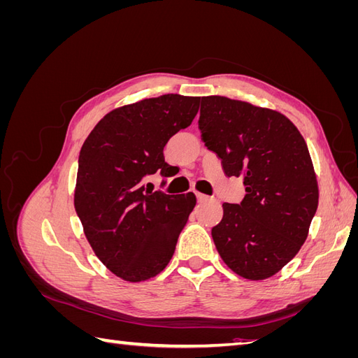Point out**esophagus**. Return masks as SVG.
Listing matches in <instances>:
<instances>
[{"instance_id":"34e87169","label":"esophagus","mask_w":358,"mask_h":358,"mask_svg":"<svg viewBox=\"0 0 358 358\" xmlns=\"http://www.w3.org/2000/svg\"><path fill=\"white\" fill-rule=\"evenodd\" d=\"M196 197H197V200L201 203V201H206V200H209V197L208 196H204V194H200V192H196Z\"/></svg>"}]
</instances>
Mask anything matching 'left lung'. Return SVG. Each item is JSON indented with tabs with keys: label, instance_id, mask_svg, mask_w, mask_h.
Listing matches in <instances>:
<instances>
[{
	"label": "left lung",
	"instance_id": "left-lung-1",
	"mask_svg": "<svg viewBox=\"0 0 358 358\" xmlns=\"http://www.w3.org/2000/svg\"><path fill=\"white\" fill-rule=\"evenodd\" d=\"M199 129L225 176L243 179L239 204L224 203L212 229L234 273L273 276L305 243L318 208V183L305 138L288 117L227 96H201Z\"/></svg>",
	"mask_w": 358,
	"mask_h": 358
}]
</instances>
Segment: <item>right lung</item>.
<instances>
[{
  "label": "right lung",
  "instance_id": "right-lung-1",
  "mask_svg": "<svg viewBox=\"0 0 358 358\" xmlns=\"http://www.w3.org/2000/svg\"><path fill=\"white\" fill-rule=\"evenodd\" d=\"M200 96L142 100L107 113L79 154L74 208L100 262L128 282L157 276L169 264L196 206L192 192L152 191L145 178H170L164 146L191 125Z\"/></svg>",
  "mask_w": 358,
  "mask_h": 358
}]
</instances>
